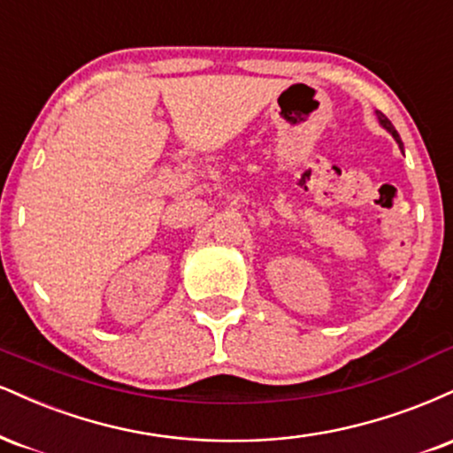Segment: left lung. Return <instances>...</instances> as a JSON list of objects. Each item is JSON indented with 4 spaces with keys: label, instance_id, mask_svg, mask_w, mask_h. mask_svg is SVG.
<instances>
[{
    "label": "left lung",
    "instance_id": "1",
    "mask_svg": "<svg viewBox=\"0 0 453 453\" xmlns=\"http://www.w3.org/2000/svg\"><path fill=\"white\" fill-rule=\"evenodd\" d=\"M375 116H378V119H380V124H382V127H384L386 130H388V133L392 134V137H395V139H396V143H399V145H401L399 133H396V130H395V127H392V122H390V119H388V118H386L382 111H375Z\"/></svg>",
    "mask_w": 453,
    "mask_h": 453
}]
</instances>
